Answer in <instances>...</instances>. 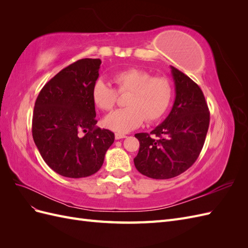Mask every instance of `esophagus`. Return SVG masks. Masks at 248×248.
<instances>
[{
	"label": "esophagus",
	"mask_w": 248,
	"mask_h": 248,
	"mask_svg": "<svg viewBox=\"0 0 248 248\" xmlns=\"http://www.w3.org/2000/svg\"><path fill=\"white\" fill-rule=\"evenodd\" d=\"M115 138H116V140H121V139H125L126 136H125V134H122V133H116Z\"/></svg>",
	"instance_id": "esophagus-1"
}]
</instances>
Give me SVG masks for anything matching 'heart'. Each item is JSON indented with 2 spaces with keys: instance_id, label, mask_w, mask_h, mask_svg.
Returning a JSON list of instances; mask_svg holds the SVG:
<instances>
[{
  "instance_id": "b5f03b06",
  "label": "heart",
  "mask_w": 248,
  "mask_h": 248,
  "mask_svg": "<svg viewBox=\"0 0 248 248\" xmlns=\"http://www.w3.org/2000/svg\"><path fill=\"white\" fill-rule=\"evenodd\" d=\"M117 91L128 93L125 104L127 108L110 112L103 120L107 128L118 133H126L140 127L147 119L155 121L168 110L171 98L172 87L166 77H152L141 68H127L114 76ZM116 89L102 78L97 79L92 87V99L102 110H110L118 99Z\"/></svg>"
}]
</instances>
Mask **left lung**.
Returning <instances> with one entry per match:
<instances>
[{"label":"left lung","mask_w":248,"mask_h":248,"mask_svg":"<svg viewBox=\"0 0 248 248\" xmlns=\"http://www.w3.org/2000/svg\"><path fill=\"white\" fill-rule=\"evenodd\" d=\"M176 98L164 121L150 133H137L140 150L134 166L152 179H170L196 162L209 128L210 112L201 88L170 66Z\"/></svg>","instance_id":"obj_1"}]
</instances>
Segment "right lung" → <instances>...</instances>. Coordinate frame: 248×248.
Returning a JSON list of instances; mask_svg holds the SVG:
<instances>
[{
	"instance_id": "right-lung-1",
	"label": "right lung",
	"mask_w": 248,
	"mask_h": 248,
	"mask_svg": "<svg viewBox=\"0 0 248 248\" xmlns=\"http://www.w3.org/2000/svg\"><path fill=\"white\" fill-rule=\"evenodd\" d=\"M100 64V59H81L67 66L44 85L35 102V145L47 166L67 178L98 171L115 140L114 132L96 126L91 92Z\"/></svg>"
}]
</instances>
